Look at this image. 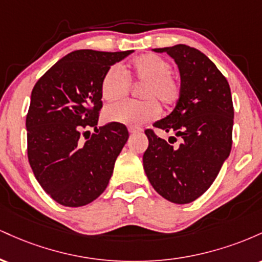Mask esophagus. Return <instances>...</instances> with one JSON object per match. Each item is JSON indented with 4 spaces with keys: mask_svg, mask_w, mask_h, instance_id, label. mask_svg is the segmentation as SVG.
<instances>
[{
    "mask_svg": "<svg viewBox=\"0 0 262 262\" xmlns=\"http://www.w3.org/2000/svg\"><path fill=\"white\" fill-rule=\"evenodd\" d=\"M128 130H129V133L135 134V133H141V132H143V129L139 127H129Z\"/></svg>",
    "mask_w": 262,
    "mask_h": 262,
    "instance_id": "esophagus-1",
    "label": "esophagus"
}]
</instances>
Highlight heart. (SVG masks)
Wrapping results in <instances>:
<instances>
[{
    "label": "heart",
    "instance_id": "b5f03b06",
    "mask_svg": "<svg viewBox=\"0 0 262 262\" xmlns=\"http://www.w3.org/2000/svg\"><path fill=\"white\" fill-rule=\"evenodd\" d=\"M167 60L155 54H146L134 59L127 70L113 65L101 81L103 100L114 101L123 98L130 90V81L143 85L139 97L143 101H122L111 103L103 110V119L108 123L125 125H140L154 121L160 116L161 108L171 107L181 96L180 81L173 76Z\"/></svg>",
    "mask_w": 262,
    "mask_h": 262
}]
</instances>
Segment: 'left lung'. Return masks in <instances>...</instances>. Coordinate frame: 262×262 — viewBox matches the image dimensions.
Listing matches in <instances>:
<instances>
[{"instance_id": "1", "label": "left lung", "mask_w": 262, "mask_h": 262, "mask_svg": "<svg viewBox=\"0 0 262 262\" xmlns=\"http://www.w3.org/2000/svg\"><path fill=\"white\" fill-rule=\"evenodd\" d=\"M179 66L181 96L169 116L154 127L175 133L179 148L146 129L144 170L160 196L177 204L193 202L210 187L231 150L234 108L229 83L214 62L185 44L152 49ZM176 140L175 137H170Z\"/></svg>"}]
</instances>
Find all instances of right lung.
<instances>
[{"mask_svg":"<svg viewBox=\"0 0 262 262\" xmlns=\"http://www.w3.org/2000/svg\"><path fill=\"white\" fill-rule=\"evenodd\" d=\"M132 53L75 50L33 89L26 119L28 160L39 185L62 206L91 203L110 182L129 133L124 124L96 127L102 108L101 81L111 66ZM89 126L96 134L82 141L80 133Z\"/></svg>","mask_w":262,"mask_h":262,"instance_id":"right-lung-1","label":"right lung"}]
</instances>
